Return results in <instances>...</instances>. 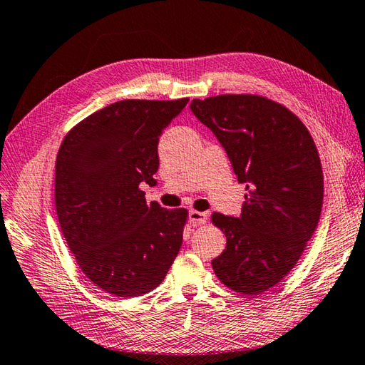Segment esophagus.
Segmentation results:
<instances>
[{
    "mask_svg": "<svg viewBox=\"0 0 365 365\" xmlns=\"http://www.w3.org/2000/svg\"><path fill=\"white\" fill-rule=\"evenodd\" d=\"M188 218H190V223L192 226H201V225H204L205 221H207V213L197 212V210H190Z\"/></svg>",
    "mask_w": 365,
    "mask_h": 365,
    "instance_id": "34e87169",
    "label": "esophagus"
}]
</instances>
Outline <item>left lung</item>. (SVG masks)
Listing matches in <instances>:
<instances>
[{
  "mask_svg": "<svg viewBox=\"0 0 365 365\" xmlns=\"http://www.w3.org/2000/svg\"><path fill=\"white\" fill-rule=\"evenodd\" d=\"M190 109L248 191L240 217L212 215L226 235L212 267L227 288L261 294L291 272L317 230L324 188L315 142L294 113L262 96L192 99Z\"/></svg>",
  "mask_w": 365,
  "mask_h": 365,
  "instance_id": "obj_1",
  "label": "left lung"
}]
</instances>
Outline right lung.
<instances>
[{
	"instance_id": "1",
	"label": "right lung",
	"mask_w": 365,
	"mask_h": 365,
	"mask_svg": "<svg viewBox=\"0 0 365 365\" xmlns=\"http://www.w3.org/2000/svg\"><path fill=\"white\" fill-rule=\"evenodd\" d=\"M188 98L125 99L71 130L55 164V205L64 239L82 272L109 294L138 297L173 266L188 212L145 201L155 187L158 142Z\"/></svg>"
}]
</instances>
